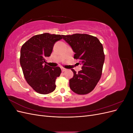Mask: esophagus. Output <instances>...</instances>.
Masks as SVG:
<instances>
[{"mask_svg":"<svg viewBox=\"0 0 133 133\" xmlns=\"http://www.w3.org/2000/svg\"><path fill=\"white\" fill-rule=\"evenodd\" d=\"M66 69H65V68H62V71H63V72H64V71H66Z\"/></svg>","mask_w":133,"mask_h":133,"instance_id":"34e87169","label":"esophagus"}]
</instances>
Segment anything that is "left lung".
<instances>
[{
    "instance_id": "1",
    "label": "left lung",
    "mask_w": 133,
    "mask_h": 133,
    "mask_svg": "<svg viewBox=\"0 0 133 133\" xmlns=\"http://www.w3.org/2000/svg\"><path fill=\"white\" fill-rule=\"evenodd\" d=\"M79 59L82 70L78 73L71 69L73 77L69 80L70 89L79 95L87 94L96 87L101 78L105 55L102 44L95 37L87 34L63 35Z\"/></svg>"
}]
</instances>
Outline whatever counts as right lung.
I'll return each mask as SVG.
<instances>
[{"label":"right lung","instance_id":"obj_1","mask_svg":"<svg viewBox=\"0 0 133 133\" xmlns=\"http://www.w3.org/2000/svg\"><path fill=\"white\" fill-rule=\"evenodd\" d=\"M62 37L49 33L36 35L21 48L20 63L24 76L28 84L39 94H48L55 89V80L61 74V69L51 67L45 63L55 43Z\"/></svg>","mask_w":133,"mask_h":133}]
</instances>
